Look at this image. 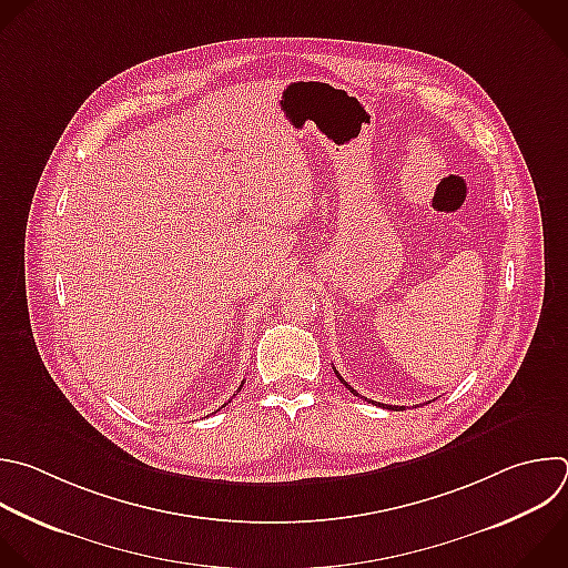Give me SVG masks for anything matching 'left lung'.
Segmentation results:
<instances>
[{"label":"left lung","instance_id":"obj_1","mask_svg":"<svg viewBox=\"0 0 568 568\" xmlns=\"http://www.w3.org/2000/svg\"><path fill=\"white\" fill-rule=\"evenodd\" d=\"M334 374H336V379H338V382H341V384H343V386H345V388H347V390H349V393H352L354 397H358V393H356V390H354L352 386H347V382H345V379H343V376H341V374L336 372V367H334ZM374 404H376V402H374ZM379 406H384V404H379ZM386 408H388V410H397L399 406H386ZM399 410H404V408H399Z\"/></svg>","mask_w":568,"mask_h":568}]
</instances>
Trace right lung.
Segmentation results:
<instances>
[{
  "mask_svg": "<svg viewBox=\"0 0 568 568\" xmlns=\"http://www.w3.org/2000/svg\"><path fill=\"white\" fill-rule=\"evenodd\" d=\"M241 388H243V386H241ZM241 388H239V390H241ZM225 406H227V404H223V408H225ZM216 413H219V410H216Z\"/></svg>",
  "mask_w": 568,
  "mask_h": 568,
  "instance_id": "obj_1",
  "label": "right lung"
}]
</instances>
